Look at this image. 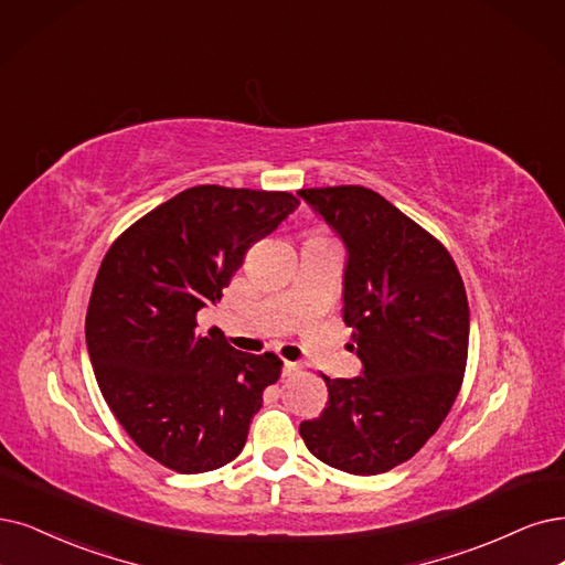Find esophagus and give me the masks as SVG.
<instances>
[{"mask_svg":"<svg viewBox=\"0 0 565 565\" xmlns=\"http://www.w3.org/2000/svg\"><path fill=\"white\" fill-rule=\"evenodd\" d=\"M302 370L300 363H294V361H284V374L286 377H290V374H298Z\"/></svg>","mask_w":565,"mask_h":565,"instance_id":"1","label":"esophagus"}]
</instances>
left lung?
Returning a JSON list of instances; mask_svg holds the SVG:
<instances>
[{
    "label": "left lung",
    "mask_w": 565,
    "mask_h": 565,
    "mask_svg": "<svg viewBox=\"0 0 565 565\" xmlns=\"http://www.w3.org/2000/svg\"><path fill=\"white\" fill-rule=\"evenodd\" d=\"M298 195L347 246L342 315L363 363L353 380L323 374L328 403L300 424V435L330 468L380 475L428 443L461 391L466 286L449 250L370 188H302Z\"/></svg>",
    "instance_id": "obj_1"
}]
</instances>
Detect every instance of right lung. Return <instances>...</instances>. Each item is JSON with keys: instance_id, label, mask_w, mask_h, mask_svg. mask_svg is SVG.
I'll return each instance as SVG.
<instances>
[{"instance_id": "1", "label": "right lung", "mask_w": 565, "mask_h": 565, "mask_svg": "<svg viewBox=\"0 0 565 565\" xmlns=\"http://www.w3.org/2000/svg\"><path fill=\"white\" fill-rule=\"evenodd\" d=\"M281 191L195 185L141 216L104 256L86 344L109 409L164 468L216 470L244 449L263 391L281 374L271 351L244 353L198 311L223 298L250 244L296 212Z\"/></svg>"}]
</instances>
